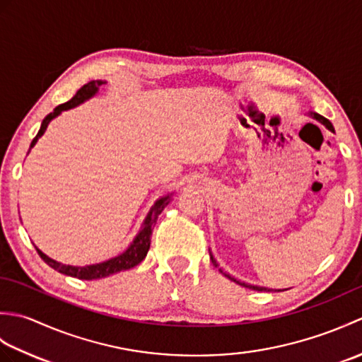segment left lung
<instances>
[{"label": "left lung", "instance_id": "1", "mask_svg": "<svg viewBox=\"0 0 362 362\" xmlns=\"http://www.w3.org/2000/svg\"><path fill=\"white\" fill-rule=\"evenodd\" d=\"M311 117H313L314 119L320 121L322 124H324V126H325L328 130H332V132H334V129H333V124H332V122H329L327 118L322 117V115H319V113H313V112H311ZM210 259H211V263H213V266H214V267H219V264L216 263V259H214V257L211 255V252H210ZM219 272H221V274H224V275L227 276V279H230V280H232V281H235V283H238V284H241V286H244V288H249V289H253V291H269L267 288H263V286H253V284H247V283L238 281L236 279H233V276H230L228 274H226L224 271H222L221 267H219Z\"/></svg>", "mask_w": 362, "mask_h": 362}]
</instances>
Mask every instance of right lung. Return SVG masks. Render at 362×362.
<instances>
[{"instance_id":"obj_1","label":"right lung","mask_w":362,"mask_h":362,"mask_svg":"<svg viewBox=\"0 0 362 362\" xmlns=\"http://www.w3.org/2000/svg\"><path fill=\"white\" fill-rule=\"evenodd\" d=\"M103 83H105V82L104 81H91V82L86 83V86H83V87H81L78 90V93H76L70 99V101L65 103V104L57 105L56 109H54V112H51L48 117H46L42 121L40 130H38V134L35 135L33 143H30V148H34L38 138H40L45 134V130H46V127H48L51 119L59 117V115L62 113L64 110L73 109V107L82 104L83 101H87V99H90V98H93L99 91V87H101ZM169 201H171V196H169V194L165 196V197H160L158 201L152 205V209L149 210L148 216H146V219L143 222L141 230L135 236V240L132 241V244H130L129 247L121 253V255L115 257V258H110V259H107V261H103V263L90 264V266L62 264V263H59V261H56V259L46 257L42 250H38L37 247L35 249L38 252V255H40V258L45 261L46 264L51 266L54 271H57L60 274H65L68 276H74V279H79V280L104 279V276H109L112 274H117V272H121V271H127V269H132L136 264H140L141 261L146 258V255H148V250L151 247V236H152L153 226H156L158 214L163 211V209L169 204Z\"/></svg>"}]
</instances>
